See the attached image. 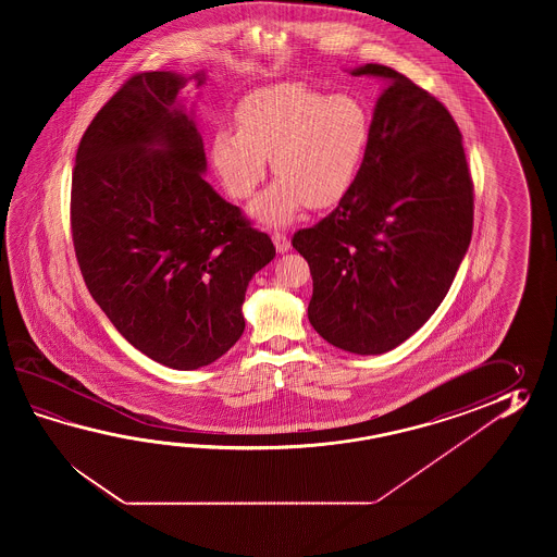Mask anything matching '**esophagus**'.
<instances>
[{"instance_id":"obj_1","label":"esophagus","mask_w":557,"mask_h":557,"mask_svg":"<svg viewBox=\"0 0 557 557\" xmlns=\"http://www.w3.org/2000/svg\"><path fill=\"white\" fill-rule=\"evenodd\" d=\"M273 243L278 252H286V250L290 249V240L283 233H273Z\"/></svg>"}]
</instances>
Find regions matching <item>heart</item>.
<instances>
[{
	"instance_id": "heart-1",
	"label": "heart",
	"mask_w": 557,
	"mask_h": 557,
	"mask_svg": "<svg viewBox=\"0 0 557 557\" xmlns=\"http://www.w3.org/2000/svg\"><path fill=\"white\" fill-rule=\"evenodd\" d=\"M238 131H216L211 161L228 195L252 197L267 177H278L252 205L262 223H293L302 207L324 209L355 185L372 137V115L352 94L326 95L302 82L269 85L247 95L235 111Z\"/></svg>"
}]
</instances>
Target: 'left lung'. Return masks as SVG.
I'll return each instance as SVG.
<instances>
[{
	"mask_svg": "<svg viewBox=\"0 0 557 557\" xmlns=\"http://www.w3.org/2000/svg\"><path fill=\"white\" fill-rule=\"evenodd\" d=\"M352 75L388 82L355 185L329 216L296 231L310 267L308 320L355 355L410 338L450 290L473 228V183L462 133L434 95L367 63Z\"/></svg>",
	"mask_w": 557,
	"mask_h": 557,
	"instance_id": "8db88e82",
	"label": "left lung"
}]
</instances>
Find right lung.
Segmentation results:
<instances>
[{
    "label": "right lung",
    "mask_w": 557,
    "mask_h": 557,
    "mask_svg": "<svg viewBox=\"0 0 557 557\" xmlns=\"http://www.w3.org/2000/svg\"><path fill=\"white\" fill-rule=\"evenodd\" d=\"M189 79L199 87L205 73ZM185 84L131 75L85 131L72 178L89 293L125 341L175 370L207 367L237 343L250 278L276 255L202 178L201 133L177 103Z\"/></svg>",
    "instance_id": "right-lung-1"
}]
</instances>
